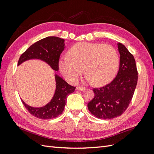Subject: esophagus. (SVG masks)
Instances as JSON below:
<instances>
[{
    "label": "esophagus",
    "instance_id": "1",
    "mask_svg": "<svg viewBox=\"0 0 154 154\" xmlns=\"http://www.w3.org/2000/svg\"><path fill=\"white\" fill-rule=\"evenodd\" d=\"M76 90L77 91H83L85 90V88L83 87H77Z\"/></svg>",
    "mask_w": 154,
    "mask_h": 154
}]
</instances>
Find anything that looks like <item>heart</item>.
<instances>
[{"mask_svg": "<svg viewBox=\"0 0 154 154\" xmlns=\"http://www.w3.org/2000/svg\"><path fill=\"white\" fill-rule=\"evenodd\" d=\"M119 64L118 55L109 44L79 42L62 57L59 69L71 83H76L84 69L85 78L96 85H103L114 78ZM84 69H83L82 68Z\"/></svg>", "mask_w": 154, "mask_h": 154, "instance_id": "1", "label": "heart"}]
</instances>
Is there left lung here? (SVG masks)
Listing matches in <instances>:
<instances>
[{
    "instance_id": "8db88e82",
    "label": "left lung",
    "mask_w": 154,
    "mask_h": 154,
    "mask_svg": "<svg viewBox=\"0 0 154 154\" xmlns=\"http://www.w3.org/2000/svg\"><path fill=\"white\" fill-rule=\"evenodd\" d=\"M119 69L109 84L94 88L95 96L87 105L92 115L100 119H112L122 115L132 100L137 83V71L133 55L125 46L118 44Z\"/></svg>"
}]
</instances>
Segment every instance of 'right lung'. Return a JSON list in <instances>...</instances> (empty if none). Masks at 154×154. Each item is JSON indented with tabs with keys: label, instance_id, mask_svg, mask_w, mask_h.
<instances>
[{
	"label": "right lung",
	"instance_id": "right-lung-1",
	"mask_svg": "<svg viewBox=\"0 0 154 154\" xmlns=\"http://www.w3.org/2000/svg\"><path fill=\"white\" fill-rule=\"evenodd\" d=\"M64 42V39L57 36H48L36 42L22 54L18 60V66L27 60L38 59L47 63L55 71H58L60 56L65 49ZM54 76L56 81L54 94L47 105L36 108L26 104L22 100L26 109L36 118L42 119L57 118L63 112L68 95L75 90V87L69 85L57 74Z\"/></svg>",
	"mask_w": 154,
	"mask_h": 154
}]
</instances>
